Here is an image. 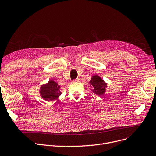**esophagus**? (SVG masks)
Segmentation results:
<instances>
[{"instance_id": "34e87169", "label": "esophagus", "mask_w": 156, "mask_h": 156, "mask_svg": "<svg viewBox=\"0 0 156 156\" xmlns=\"http://www.w3.org/2000/svg\"><path fill=\"white\" fill-rule=\"evenodd\" d=\"M79 81H80V79H79V78H77V79H76V80H73L72 82H73V83H78V82H79Z\"/></svg>"}]
</instances>
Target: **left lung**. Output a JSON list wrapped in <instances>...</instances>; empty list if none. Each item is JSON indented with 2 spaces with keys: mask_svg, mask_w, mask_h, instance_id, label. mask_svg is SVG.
<instances>
[{
  "mask_svg": "<svg viewBox=\"0 0 156 156\" xmlns=\"http://www.w3.org/2000/svg\"><path fill=\"white\" fill-rule=\"evenodd\" d=\"M90 84L92 86V91L99 95H103L105 92L106 88H107V83L98 75H94L91 80L90 81Z\"/></svg>",
  "mask_w": 156,
  "mask_h": 156,
  "instance_id": "1",
  "label": "left lung"
}]
</instances>
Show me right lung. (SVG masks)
<instances>
[{
    "mask_svg": "<svg viewBox=\"0 0 156 156\" xmlns=\"http://www.w3.org/2000/svg\"><path fill=\"white\" fill-rule=\"evenodd\" d=\"M60 88V86L55 81L51 80L47 83L40 87L39 93L45 101H52L56 100L61 95Z\"/></svg>",
    "mask_w": 156,
    "mask_h": 156,
    "instance_id": "obj_1",
    "label": "right lung"
}]
</instances>
